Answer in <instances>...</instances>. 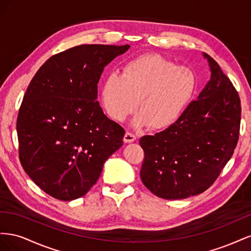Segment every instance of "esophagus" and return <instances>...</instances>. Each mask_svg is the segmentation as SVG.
<instances>
[{
  "label": "esophagus",
  "instance_id": "obj_1",
  "mask_svg": "<svg viewBox=\"0 0 251 251\" xmlns=\"http://www.w3.org/2000/svg\"><path fill=\"white\" fill-rule=\"evenodd\" d=\"M136 140V135L131 133V132H126V135H125V138H124V141L126 142V143H130V142H133Z\"/></svg>",
  "mask_w": 251,
  "mask_h": 251
}]
</instances>
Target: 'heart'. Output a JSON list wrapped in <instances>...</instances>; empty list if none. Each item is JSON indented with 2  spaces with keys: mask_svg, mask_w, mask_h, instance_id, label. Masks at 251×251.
I'll return each mask as SVG.
<instances>
[{
  "mask_svg": "<svg viewBox=\"0 0 251 251\" xmlns=\"http://www.w3.org/2000/svg\"><path fill=\"white\" fill-rule=\"evenodd\" d=\"M196 89L197 76L191 68L160 54H144L128 60L121 74L112 72L105 77L101 103L119 123L132 115L139 103L134 125L160 130L180 117Z\"/></svg>",
  "mask_w": 251,
  "mask_h": 251,
  "instance_id": "1",
  "label": "heart"
}]
</instances>
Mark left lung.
<instances>
[{
	"label": "left lung",
	"instance_id": "1",
	"mask_svg": "<svg viewBox=\"0 0 251 251\" xmlns=\"http://www.w3.org/2000/svg\"><path fill=\"white\" fill-rule=\"evenodd\" d=\"M208 58L210 80L176 123L143 136L142 183L163 199H184L209 188L229 161L240 135L238 91L216 60Z\"/></svg>",
	"mask_w": 251,
	"mask_h": 251
}]
</instances>
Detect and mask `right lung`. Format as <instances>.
Segmentation results:
<instances>
[{
    "label": "right lung",
    "instance_id": "1",
    "mask_svg": "<svg viewBox=\"0 0 251 251\" xmlns=\"http://www.w3.org/2000/svg\"><path fill=\"white\" fill-rule=\"evenodd\" d=\"M128 48L75 46L47 59L30 81L17 119L19 157L53 198L86 195L123 146L125 128L104 115L96 98L103 68Z\"/></svg>",
    "mask_w": 251,
    "mask_h": 251
}]
</instances>
